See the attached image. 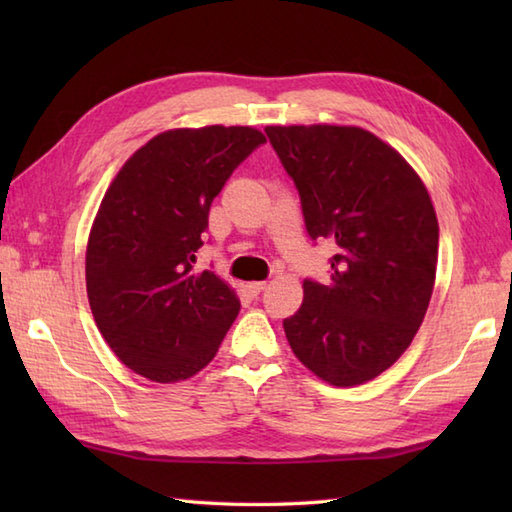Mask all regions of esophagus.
<instances>
[{"instance_id": "1", "label": "esophagus", "mask_w": 512, "mask_h": 512, "mask_svg": "<svg viewBox=\"0 0 512 512\" xmlns=\"http://www.w3.org/2000/svg\"><path fill=\"white\" fill-rule=\"evenodd\" d=\"M246 288H248V292H250V295H253V297H257V295H259V292H262V290L266 288V281H250V284H248Z\"/></svg>"}]
</instances>
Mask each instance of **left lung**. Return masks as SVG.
<instances>
[{"mask_svg":"<svg viewBox=\"0 0 512 512\" xmlns=\"http://www.w3.org/2000/svg\"><path fill=\"white\" fill-rule=\"evenodd\" d=\"M266 134L295 180L308 235L336 244L330 284L303 281L286 339L325 383L363 385L398 361L427 314L440 235L431 195L363 127L268 125Z\"/></svg>","mask_w":512,"mask_h":512,"instance_id":"1","label":"left lung"}]
</instances>
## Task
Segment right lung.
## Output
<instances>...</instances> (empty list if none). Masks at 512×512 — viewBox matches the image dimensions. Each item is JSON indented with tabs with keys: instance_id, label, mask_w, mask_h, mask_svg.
Segmentation results:
<instances>
[{
	"instance_id": "add662e5",
	"label": "right lung",
	"mask_w": 512,
	"mask_h": 512,
	"mask_svg": "<svg viewBox=\"0 0 512 512\" xmlns=\"http://www.w3.org/2000/svg\"><path fill=\"white\" fill-rule=\"evenodd\" d=\"M255 127L167 129L136 149L107 187L85 250L96 328L154 383H180L213 361L239 314L237 292L195 273L209 209L250 151Z\"/></svg>"
}]
</instances>
